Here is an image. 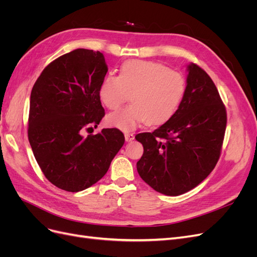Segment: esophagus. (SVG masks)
<instances>
[{"mask_svg":"<svg viewBox=\"0 0 257 257\" xmlns=\"http://www.w3.org/2000/svg\"><path fill=\"white\" fill-rule=\"evenodd\" d=\"M124 137H125L126 142H132L135 136H134V134H132V133H125V134H124Z\"/></svg>","mask_w":257,"mask_h":257,"instance_id":"obj_1","label":"esophagus"}]
</instances>
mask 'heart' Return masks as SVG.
I'll return each mask as SVG.
<instances>
[{"mask_svg":"<svg viewBox=\"0 0 257 257\" xmlns=\"http://www.w3.org/2000/svg\"><path fill=\"white\" fill-rule=\"evenodd\" d=\"M185 91V79L168 66L152 61L130 60L120 75H107L99 84L98 95L109 109H118L132 98L130 106L107 116L110 126L132 131L139 124L160 125L172 118Z\"/></svg>","mask_w":257,"mask_h":257,"instance_id":"heart-1","label":"heart"}]
</instances>
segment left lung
Listing matches in <instances>:
<instances>
[{"label":"left lung","instance_id":"left-lung-1","mask_svg":"<svg viewBox=\"0 0 257 257\" xmlns=\"http://www.w3.org/2000/svg\"><path fill=\"white\" fill-rule=\"evenodd\" d=\"M186 71L184 95L172 118L152 133L135 136L144 146L139 176L168 196L191 191L210 175L226 128V110L212 79L194 63Z\"/></svg>","mask_w":257,"mask_h":257}]
</instances>
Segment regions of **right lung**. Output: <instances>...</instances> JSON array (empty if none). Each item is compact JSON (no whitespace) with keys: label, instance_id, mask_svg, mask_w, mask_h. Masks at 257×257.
Returning <instances> with one entry per match:
<instances>
[{"label":"right lung","instance_id":"add662e5","mask_svg":"<svg viewBox=\"0 0 257 257\" xmlns=\"http://www.w3.org/2000/svg\"><path fill=\"white\" fill-rule=\"evenodd\" d=\"M107 71L102 52L79 48L51 62L31 92L29 142L61 190L79 192L100 180L125 141L118 128L82 135L105 115L98 89Z\"/></svg>","mask_w":257,"mask_h":257}]
</instances>
